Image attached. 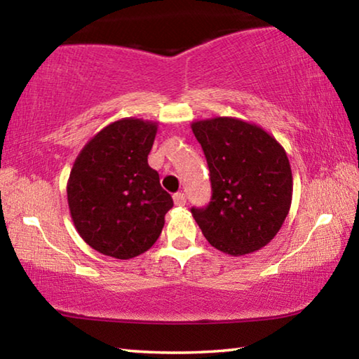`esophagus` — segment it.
<instances>
[{
  "mask_svg": "<svg viewBox=\"0 0 359 359\" xmlns=\"http://www.w3.org/2000/svg\"><path fill=\"white\" fill-rule=\"evenodd\" d=\"M172 199H174L175 205H185V203H187V198H185L184 193H175Z\"/></svg>",
  "mask_w": 359,
  "mask_h": 359,
  "instance_id": "1",
  "label": "esophagus"
}]
</instances>
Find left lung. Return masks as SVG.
Returning a JSON list of instances; mask_svg holds the SVG:
<instances>
[{"instance_id": "1", "label": "left lung", "mask_w": 359, "mask_h": 359, "mask_svg": "<svg viewBox=\"0 0 359 359\" xmlns=\"http://www.w3.org/2000/svg\"><path fill=\"white\" fill-rule=\"evenodd\" d=\"M210 171L212 201L191 215L212 247L231 257L259 250L276 238L293 198L287 151L261 126L236 117L191 123Z\"/></svg>"}]
</instances>
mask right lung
Returning a JSON list of instances; mask_svg holds the SVG:
<instances>
[{"mask_svg":"<svg viewBox=\"0 0 359 359\" xmlns=\"http://www.w3.org/2000/svg\"><path fill=\"white\" fill-rule=\"evenodd\" d=\"M158 123L115 120L83 145L66 193L72 223L87 244L106 257L130 259L160 238L171 194L147 163Z\"/></svg>","mask_w":359,"mask_h":359,"instance_id":"right-lung-1","label":"right lung"}]
</instances>
